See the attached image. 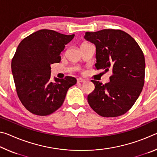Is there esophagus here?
Returning <instances> with one entry per match:
<instances>
[{
    "mask_svg": "<svg viewBox=\"0 0 157 157\" xmlns=\"http://www.w3.org/2000/svg\"><path fill=\"white\" fill-rule=\"evenodd\" d=\"M77 81H78V83H82V82H85V79H82V78H78V79H77Z\"/></svg>",
    "mask_w": 157,
    "mask_h": 157,
    "instance_id": "esophagus-1",
    "label": "esophagus"
}]
</instances>
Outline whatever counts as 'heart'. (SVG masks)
Instances as JSON below:
<instances>
[{
  "mask_svg": "<svg viewBox=\"0 0 157 157\" xmlns=\"http://www.w3.org/2000/svg\"><path fill=\"white\" fill-rule=\"evenodd\" d=\"M85 44H83L82 45H85Z\"/></svg>",
  "mask_w": 157,
  "mask_h": 157,
  "instance_id": "1",
  "label": "heart"
}]
</instances>
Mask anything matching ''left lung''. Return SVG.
<instances>
[{
  "mask_svg": "<svg viewBox=\"0 0 157 157\" xmlns=\"http://www.w3.org/2000/svg\"><path fill=\"white\" fill-rule=\"evenodd\" d=\"M84 38L96 48L95 68L112 72L110 82L105 84L91 80L95 89L87 97L90 107L102 117L123 115L134 105L144 86L142 50L134 38L121 30L86 32Z\"/></svg>",
  "mask_w": 157,
  "mask_h": 157,
  "instance_id": "1",
  "label": "left lung"
}]
</instances>
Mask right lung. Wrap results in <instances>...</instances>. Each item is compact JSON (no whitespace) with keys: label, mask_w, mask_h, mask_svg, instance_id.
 Returning a JSON list of instances; mask_svg holds the SVG:
<instances>
[{"label":"right lung","mask_w":157,"mask_h":157,"mask_svg":"<svg viewBox=\"0 0 157 157\" xmlns=\"http://www.w3.org/2000/svg\"><path fill=\"white\" fill-rule=\"evenodd\" d=\"M75 36L51 30H40L23 39L12 60L16 90L25 109L38 116H48L62 105L66 93L76 79L66 76L50 80V66L61 61L60 53Z\"/></svg>","instance_id":"obj_1"}]
</instances>
